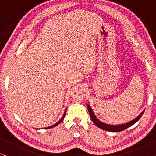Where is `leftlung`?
<instances>
[{
    "label": "left lung",
    "mask_w": 156,
    "mask_h": 156,
    "mask_svg": "<svg viewBox=\"0 0 156 156\" xmlns=\"http://www.w3.org/2000/svg\"><path fill=\"white\" fill-rule=\"evenodd\" d=\"M87 108H88V111H89V115H90L91 119H92L93 122H94V124H95L98 127V128H101V129H103L104 130H108V131H112V132L122 131V130H125L126 128H129V127L131 126V125H133L134 123L136 122L139 120V119H140L141 117L142 116V114H144V111H143V112H141V114H139V115L136 118V119H134L133 120L129 122H127V123H125V124H122V125H108V124H106V123L102 122L100 121L99 119H97L95 115H94V112H92V108H91L90 105H87Z\"/></svg>",
    "instance_id": "left-lung-1"
}]
</instances>
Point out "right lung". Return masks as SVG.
Returning a JSON list of instances; mask_svg holds the SVG:
<instances>
[{
	"instance_id": "right-lung-1",
	"label": "right lung",
	"mask_w": 156,
	"mask_h": 156,
	"mask_svg": "<svg viewBox=\"0 0 156 156\" xmlns=\"http://www.w3.org/2000/svg\"><path fill=\"white\" fill-rule=\"evenodd\" d=\"M66 110H67V109H66ZM66 110H65V112H64V115H63V117H62V118H61V119L58 122H56L55 123V124H54L53 125H51V126H50V127H48V128H47V129H48V128H53V127H55V126H56V125H58V124H60L61 122H62V121H63V119H64V116H65V114H66Z\"/></svg>"
}]
</instances>
